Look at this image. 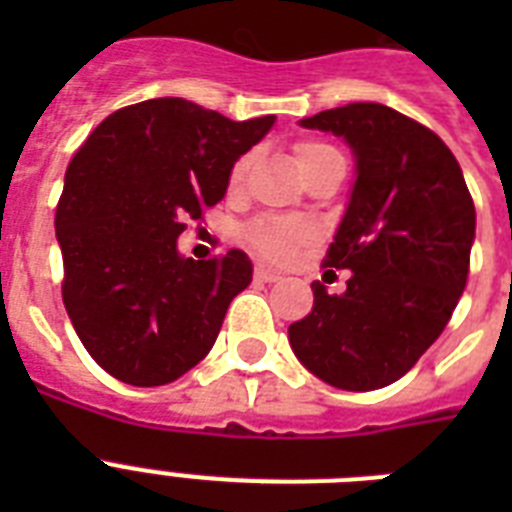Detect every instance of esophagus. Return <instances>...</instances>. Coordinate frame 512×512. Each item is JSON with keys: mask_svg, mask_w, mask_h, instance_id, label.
<instances>
[{"mask_svg": "<svg viewBox=\"0 0 512 512\" xmlns=\"http://www.w3.org/2000/svg\"><path fill=\"white\" fill-rule=\"evenodd\" d=\"M255 276L260 281H279L281 279V273L279 271H273V268H268V265H257L255 268Z\"/></svg>", "mask_w": 512, "mask_h": 512, "instance_id": "esophagus-1", "label": "esophagus"}]
</instances>
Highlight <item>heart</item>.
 Instances as JSON below:
<instances>
[{"instance_id": "heart-1", "label": "heart", "mask_w": 512, "mask_h": 512, "mask_svg": "<svg viewBox=\"0 0 512 512\" xmlns=\"http://www.w3.org/2000/svg\"><path fill=\"white\" fill-rule=\"evenodd\" d=\"M329 156H340L332 146L327 143H316V140H305L297 146V164L300 170L311 167V164L321 162V159H329ZM249 170V156H241L239 162L233 164L231 170V188H241L244 177ZM308 236V228L305 225L289 223V220H281V217H263V220H255V223L247 228V241L252 247L265 257H287L295 244Z\"/></svg>"}]
</instances>
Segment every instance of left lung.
Segmentation results:
<instances>
[{"label": "left lung", "mask_w": 512, "mask_h": 512, "mask_svg": "<svg viewBox=\"0 0 512 512\" xmlns=\"http://www.w3.org/2000/svg\"><path fill=\"white\" fill-rule=\"evenodd\" d=\"M345 140L356 180L327 265L348 268L342 295L313 281V311L289 327L300 364L340 390L404 377L452 319L476 241V207L436 132L382 103L300 119Z\"/></svg>", "instance_id": "8db88e82"}]
</instances>
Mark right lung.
<instances>
[{"label": "right lung", "mask_w": 512, "mask_h": 512, "mask_svg": "<svg viewBox=\"0 0 512 512\" xmlns=\"http://www.w3.org/2000/svg\"><path fill=\"white\" fill-rule=\"evenodd\" d=\"M273 124L154 98L103 119L71 159L55 212L63 305L116 380L167 385L212 350L252 260L241 249L193 260L177 236L223 199L233 164Z\"/></svg>", "instance_id": "right-lung-1"}]
</instances>
